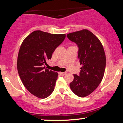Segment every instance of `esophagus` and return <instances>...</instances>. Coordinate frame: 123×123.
Instances as JSON below:
<instances>
[{
    "mask_svg": "<svg viewBox=\"0 0 123 123\" xmlns=\"http://www.w3.org/2000/svg\"><path fill=\"white\" fill-rule=\"evenodd\" d=\"M59 74H60L61 76H64V75H65L66 74H67V72H59Z\"/></svg>",
    "mask_w": 123,
    "mask_h": 123,
    "instance_id": "obj_1",
    "label": "esophagus"
}]
</instances>
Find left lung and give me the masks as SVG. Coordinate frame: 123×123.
I'll use <instances>...</instances> for the list:
<instances>
[{
    "label": "left lung",
    "instance_id": "1",
    "mask_svg": "<svg viewBox=\"0 0 123 123\" xmlns=\"http://www.w3.org/2000/svg\"><path fill=\"white\" fill-rule=\"evenodd\" d=\"M78 45V59L82 67L79 75H74L71 89L79 97H86L93 92L103 79L106 58L102 43L98 37L86 29L67 34Z\"/></svg>",
    "mask_w": 123,
    "mask_h": 123
}]
</instances>
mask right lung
Wrapping results in <instances>:
<instances>
[{
    "instance_id": "add662e5",
    "label": "right lung",
    "mask_w": 123,
    "mask_h": 123,
    "mask_svg": "<svg viewBox=\"0 0 123 123\" xmlns=\"http://www.w3.org/2000/svg\"><path fill=\"white\" fill-rule=\"evenodd\" d=\"M66 35L34 31L23 41L17 57V71L24 86L40 99L49 96L54 90L58 74L45 69L44 64L64 40Z\"/></svg>"
}]
</instances>
